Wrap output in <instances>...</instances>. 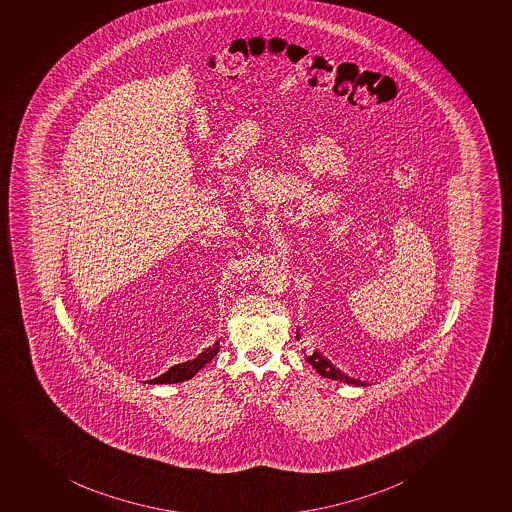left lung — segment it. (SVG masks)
I'll return each instance as SVG.
<instances>
[{
  "mask_svg": "<svg viewBox=\"0 0 512 512\" xmlns=\"http://www.w3.org/2000/svg\"><path fill=\"white\" fill-rule=\"evenodd\" d=\"M296 339H298V335H296ZM307 362L310 366L317 369L320 376L327 377V379L347 382V384H354V386H364V382L357 381L354 377H349L347 374H344V372L339 371V369H337L327 357L322 356L318 350H313L312 356L307 357Z\"/></svg>",
  "mask_w": 512,
  "mask_h": 512,
  "instance_id": "left-lung-1",
  "label": "left lung"
}]
</instances>
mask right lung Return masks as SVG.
Returning <instances> with one entry per match:
<instances>
[{"label":"right lung","mask_w":512,"mask_h":512,"mask_svg":"<svg viewBox=\"0 0 512 512\" xmlns=\"http://www.w3.org/2000/svg\"><path fill=\"white\" fill-rule=\"evenodd\" d=\"M217 352H219V340H217L216 344L212 345V347H209V349L200 352L199 356L192 359V361L182 362V364L172 366L165 374L155 377V379L150 382H153V384H173V382L187 381L190 377H194L205 364H209V362L217 356Z\"/></svg>","instance_id":"add662e5"}]
</instances>
